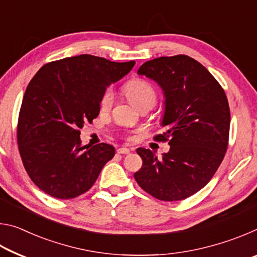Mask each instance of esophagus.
<instances>
[{
    "label": "esophagus",
    "mask_w": 257,
    "mask_h": 257,
    "mask_svg": "<svg viewBox=\"0 0 257 257\" xmlns=\"http://www.w3.org/2000/svg\"><path fill=\"white\" fill-rule=\"evenodd\" d=\"M116 152H118V154H129L130 150L127 149V147H121V149L116 150Z\"/></svg>",
    "instance_id": "obj_1"
}]
</instances>
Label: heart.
Listing matches in <instances>:
<instances>
[{
	"label": "heart",
	"instance_id": "obj_1",
	"mask_svg": "<svg viewBox=\"0 0 257 257\" xmlns=\"http://www.w3.org/2000/svg\"><path fill=\"white\" fill-rule=\"evenodd\" d=\"M124 92L127 94L129 101L138 108L145 105L153 106L156 102L155 89L145 80H132L125 85ZM113 102H114V92H113L112 88H107L102 95L99 106H101L102 110H108V108H111Z\"/></svg>",
	"mask_w": 257,
	"mask_h": 257
}]
</instances>
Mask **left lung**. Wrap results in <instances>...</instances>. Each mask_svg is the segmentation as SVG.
<instances>
[{
    "label": "left lung",
    "instance_id": "obj_1",
    "mask_svg": "<svg viewBox=\"0 0 257 257\" xmlns=\"http://www.w3.org/2000/svg\"><path fill=\"white\" fill-rule=\"evenodd\" d=\"M137 73L162 89L161 125L167 132L155 139L170 137V150L159 159L154 152L139 147L143 167L134 177L160 201H181L201 190L224 158L230 128L227 96L210 71L187 55L147 61Z\"/></svg>",
    "mask_w": 257,
    "mask_h": 257
}]
</instances>
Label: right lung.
Wrapping results in <instances>:
<instances>
[{
  "mask_svg": "<svg viewBox=\"0 0 257 257\" xmlns=\"http://www.w3.org/2000/svg\"><path fill=\"white\" fill-rule=\"evenodd\" d=\"M135 61L112 62L81 54L43 66L21 104L19 152L30 179L55 198L84 194L115 154L112 145H81L79 129L99 113L105 89L124 77Z\"/></svg>",
  "mask_w": 257,
  "mask_h": 257,
  "instance_id": "right-lung-1",
  "label": "right lung"
}]
</instances>
